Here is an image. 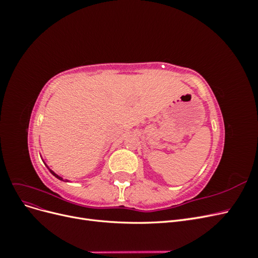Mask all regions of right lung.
Masks as SVG:
<instances>
[{
  "mask_svg": "<svg viewBox=\"0 0 258 258\" xmlns=\"http://www.w3.org/2000/svg\"><path fill=\"white\" fill-rule=\"evenodd\" d=\"M47 168H48V167H47ZM48 170H49V171H50V173H51V174H52V175H53V176H56V177H57V178H59V179H61V181H63V178H62V177H61V176H59V175H58V174H56V173H54V172H53V171H52V170H50V169H49V168H48Z\"/></svg>",
  "mask_w": 258,
  "mask_h": 258,
  "instance_id": "obj_1",
  "label": "right lung"
}]
</instances>
